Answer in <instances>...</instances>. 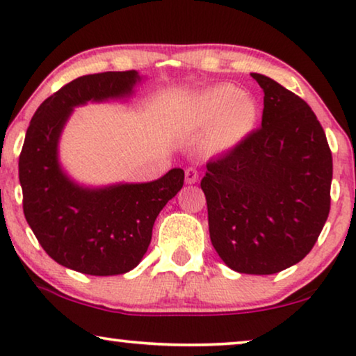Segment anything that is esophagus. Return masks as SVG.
Segmentation results:
<instances>
[{"mask_svg": "<svg viewBox=\"0 0 356 356\" xmlns=\"http://www.w3.org/2000/svg\"><path fill=\"white\" fill-rule=\"evenodd\" d=\"M197 179H199V173L196 168H188L186 172H184V181H186V184L197 183Z\"/></svg>", "mask_w": 356, "mask_h": 356, "instance_id": "34e87169", "label": "esophagus"}]
</instances>
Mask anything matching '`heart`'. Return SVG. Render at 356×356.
I'll use <instances>...</instances> for the list:
<instances>
[{
  "label": "heart",
  "instance_id": "b5f03b06",
  "mask_svg": "<svg viewBox=\"0 0 356 356\" xmlns=\"http://www.w3.org/2000/svg\"><path fill=\"white\" fill-rule=\"evenodd\" d=\"M186 121L207 131V147L222 154L236 149L250 138L259 121V105L233 86H213L188 100Z\"/></svg>",
  "mask_w": 356,
  "mask_h": 356
}]
</instances>
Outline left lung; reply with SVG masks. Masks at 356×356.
<instances>
[{"instance_id":"left-lung-1","label":"left lung","mask_w":356,"mask_h":356,"mask_svg":"<svg viewBox=\"0 0 356 356\" xmlns=\"http://www.w3.org/2000/svg\"><path fill=\"white\" fill-rule=\"evenodd\" d=\"M261 128L207 163L206 194L212 246L240 274L270 275L313 250L330 209L332 154L303 99L264 74Z\"/></svg>"}]
</instances>
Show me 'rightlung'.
<instances>
[{
    "instance_id": "1",
    "label": "right lung",
    "mask_w": 356,
    "mask_h": 356,
    "mask_svg": "<svg viewBox=\"0 0 356 356\" xmlns=\"http://www.w3.org/2000/svg\"><path fill=\"white\" fill-rule=\"evenodd\" d=\"M144 79L138 71L77 77L38 106L27 128L19 157L24 216L47 254L81 274L133 270L147 252L155 218L183 188L181 168L147 183L87 186L60 160V139L74 108L129 100Z\"/></svg>"
}]
</instances>
